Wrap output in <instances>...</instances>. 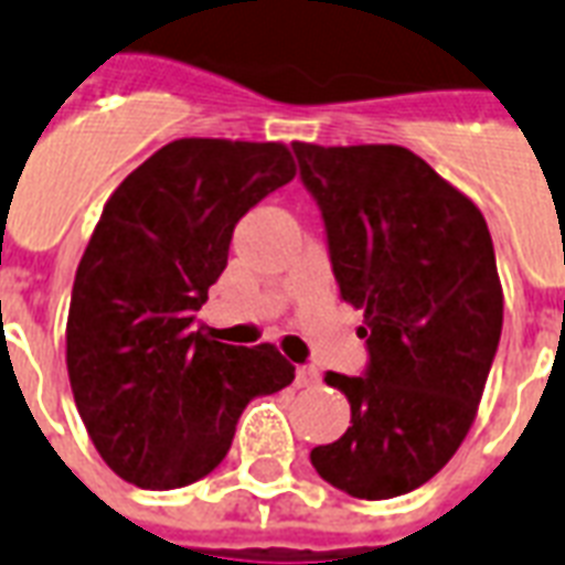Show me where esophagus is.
Returning <instances> with one entry per match:
<instances>
[{"label":"esophagus","mask_w":565,"mask_h":565,"mask_svg":"<svg viewBox=\"0 0 565 565\" xmlns=\"http://www.w3.org/2000/svg\"><path fill=\"white\" fill-rule=\"evenodd\" d=\"M295 383H297V386H300V388L318 386V371H315L312 365H300V369H297Z\"/></svg>","instance_id":"obj_1"}]
</instances>
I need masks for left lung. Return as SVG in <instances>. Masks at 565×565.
Instances as JSON below:
<instances>
[{
  "instance_id": "obj_1",
  "label": "left lung",
  "mask_w": 565,
  "mask_h": 565,
  "mask_svg": "<svg viewBox=\"0 0 565 565\" xmlns=\"http://www.w3.org/2000/svg\"><path fill=\"white\" fill-rule=\"evenodd\" d=\"M332 277L362 309V377L327 371L351 427L309 454L330 487L383 501L457 454L495 360L504 297L487 221L413 150L291 143Z\"/></svg>"
}]
</instances>
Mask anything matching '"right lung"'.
<instances>
[{"mask_svg":"<svg viewBox=\"0 0 565 565\" xmlns=\"http://www.w3.org/2000/svg\"><path fill=\"white\" fill-rule=\"evenodd\" d=\"M295 179L282 143L182 138L117 185L78 262L67 371L108 469L141 489H179L226 457L253 397L295 380L274 348L191 332L226 268L235 223Z\"/></svg>","mask_w":565,"mask_h":565,"instance_id":"add662e5","label":"right lung"}]
</instances>
